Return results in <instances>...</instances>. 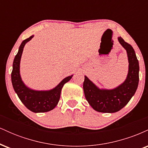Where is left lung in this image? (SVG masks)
<instances>
[{"mask_svg": "<svg viewBox=\"0 0 148 148\" xmlns=\"http://www.w3.org/2000/svg\"><path fill=\"white\" fill-rule=\"evenodd\" d=\"M118 41L126 49L129 60L128 74L123 84L112 90L99 89L85 76L83 88L86 100L93 109L101 113H115L121 110L138 88L139 64L134 49L121 37H118Z\"/></svg>", "mask_w": 148, "mask_h": 148, "instance_id": "1", "label": "left lung"}]
</instances>
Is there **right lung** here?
Masks as SVG:
<instances>
[{
	"mask_svg": "<svg viewBox=\"0 0 148 148\" xmlns=\"http://www.w3.org/2000/svg\"><path fill=\"white\" fill-rule=\"evenodd\" d=\"M33 37V35H32L22 42L17 54L15 56L11 74L12 84L15 92L28 109L34 113H44L51 111L57 106L60 97L61 90L64 84L72 79L73 75L64 78L56 87L50 90H34L27 87L22 81L20 76V60L23 47Z\"/></svg>",
	"mask_w": 148,
	"mask_h": 148,
	"instance_id": "right-lung-1",
	"label": "right lung"
}]
</instances>
